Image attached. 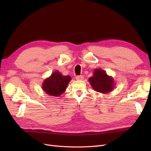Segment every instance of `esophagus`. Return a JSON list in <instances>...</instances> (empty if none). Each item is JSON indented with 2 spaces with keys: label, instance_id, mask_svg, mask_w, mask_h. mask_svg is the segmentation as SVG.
Returning a JSON list of instances; mask_svg holds the SVG:
<instances>
[{
  "label": "esophagus",
  "instance_id": "esophagus-1",
  "mask_svg": "<svg viewBox=\"0 0 151 151\" xmlns=\"http://www.w3.org/2000/svg\"><path fill=\"white\" fill-rule=\"evenodd\" d=\"M76 79L77 81H82V80H83L84 77L83 76H76Z\"/></svg>",
  "mask_w": 151,
  "mask_h": 151
}]
</instances>
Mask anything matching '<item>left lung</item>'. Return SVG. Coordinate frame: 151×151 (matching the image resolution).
<instances>
[{
	"label": "left lung",
	"instance_id": "8db88e82",
	"mask_svg": "<svg viewBox=\"0 0 151 151\" xmlns=\"http://www.w3.org/2000/svg\"><path fill=\"white\" fill-rule=\"evenodd\" d=\"M89 82L94 91L103 94L111 92L115 85L113 77L101 68L94 69L93 76L89 77Z\"/></svg>",
	"mask_w": 151,
	"mask_h": 151
}]
</instances>
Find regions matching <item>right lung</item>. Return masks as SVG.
Instances as JSON below:
<instances>
[{
    "instance_id": "1",
    "label": "right lung",
    "mask_w": 151,
    "mask_h": 151,
    "mask_svg": "<svg viewBox=\"0 0 151 151\" xmlns=\"http://www.w3.org/2000/svg\"><path fill=\"white\" fill-rule=\"evenodd\" d=\"M71 79L70 76H63L60 72L55 71L44 80L42 89L48 95L58 96L65 92Z\"/></svg>"
}]
</instances>
